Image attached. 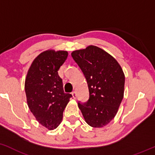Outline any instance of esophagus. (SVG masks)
Here are the masks:
<instances>
[{"mask_svg": "<svg viewBox=\"0 0 155 155\" xmlns=\"http://www.w3.org/2000/svg\"><path fill=\"white\" fill-rule=\"evenodd\" d=\"M71 94H72L73 98H74V99H76V92H73L71 93Z\"/></svg>", "mask_w": 155, "mask_h": 155, "instance_id": "esophagus-1", "label": "esophagus"}]
</instances>
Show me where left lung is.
Returning <instances> with one entry per match:
<instances>
[{
    "label": "left lung",
    "mask_w": 155,
    "mask_h": 155,
    "mask_svg": "<svg viewBox=\"0 0 155 155\" xmlns=\"http://www.w3.org/2000/svg\"><path fill=\"white\" fill-rule=\"evenodd\" d=\"M71 55L82 71L89 92L88 101L79 102V108L87 124L103 127L114 118L124 98L122 68L111 55L94 45L74 50Z\"/></svg>",
    "instance_id": "8db88e82"
}]
</instances>
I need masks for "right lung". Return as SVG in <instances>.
Segmentation results:
<instances>
[{"label":"right lung","instance_id":"right-lung-1","mask_svg":"<svg viewBox=\"0 0 155 155\" xmlns=\"http://www.w3.org/2000/svg\"><path fill=\"white\" fill-rule=\"evenodd\" d=\"M68 55L65 50L42 52L31 63L26 76L24 88L28 107L36 120L48 130L59 126L63 110L72 97L64 93L58 73Z\"/></svg>","mask_w":155,"mask_h":155}]
</instances>
